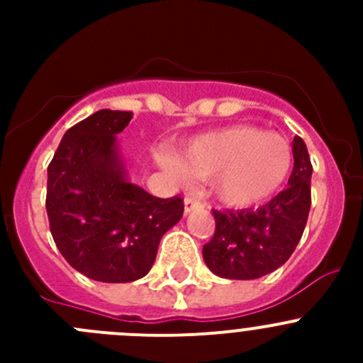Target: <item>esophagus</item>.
<instances>
[{"label": "esophagus", "instance_id": "34e87169", "mask_svg": "<svg viewBox=\"0 0 363 363\" xmlns=\"http://www.w3.org/2000/svg\"><path fill=\"white\" fill-rule=\"evenodd\" d=\"M201 207V201H198L196 198H191V196H187L184 200V211H185V214H189V213H192V211H196V209H200Z\"/></svg>", "mask_w": 363, "mask_h": 363}]
</instances>
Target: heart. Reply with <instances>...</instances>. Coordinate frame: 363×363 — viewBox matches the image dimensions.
<instances>
[{"label":"heart","mask_w":363,"mask_h":363,"mask_svg":"<svg viewBox=\"0 0 363 363\" xmlns=\"http://www.w3.org/2000/svg\"><path fill=\"white\" fill-rule=\"evenodd\" d=\"M158 162L182 184L211 179L214 198L225 207L251 209L284 187L293 169V149L281 134L240 123L200 134L178 156L160 150Z\"/></svg>","instance_id":"b5f03b06"}]
</instances>
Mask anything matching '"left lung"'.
<instances>
[{"label":"left lung","instance_id":"left-lung-1","mask_svg":"<svg viewBox=\"0 0 363 363\" xmlns=\"http://www.w3.org/2000/svg\"><path fill=\"white\" fill-rule=\"evenodd\" d=\"M294 167L287 189L258 209L213 211L216 230L203 259L220 278L255 280L291 258L306 229L311 209V165L303 140H293Z\"/></svg>","mask_w":363,"mask_h":363}]
</instances>
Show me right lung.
Listing matches in <instances>:
<instances>
[{
    "label": "right lung",
    "mask_w": 363,
    "mask_h": 363,
    "mask_svg": "<svg viewBox=\"0 0 363 363\" xmlns=\"http://www.w3.org/2000/svg\"><path fill=\"white\" fill-rule=\"evenodd\" d=\"M133 112L101 108L70 127L47 169V216L63 258L82 274L127 284L152 267L160 240L184 214L133 184L118 134Z\"/></svg>",
    "instance_id": "1"
}]
</instances>
